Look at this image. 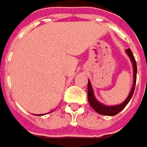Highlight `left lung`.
Instances as JSON below:
<instances>
[{"label": "left lung", "mask_w": 147, "mask_h": 147, "mask_svg": "<svg viewBox=\"0 0 147 147\" xmlns=\"http://www.w3.org/2000/svg\"><path fill=\"white\" fill-rule=\"evenodd\" d=\"M127 55L129 56V57L131 58V61L132 62V66H133V76H134V80H133V86L131 90V92L129 94L128 97L125 100L124 102L119 105L116 106H105L102 104H100L99 101H97L96 99L94 96V93H93V89L90 85V80H88V100H89V104L92 107L93 109L97 112L98 113L101 115H107V116H114L116 114H118L119 112H121L124 109L126 105L129 103V101L131 100L132 94L135 90V86H136V81H137V62L135 60V57L131 53V49L127 48L126 50Z\"/></svg>", "instance_id": "1"}]
</instances>
